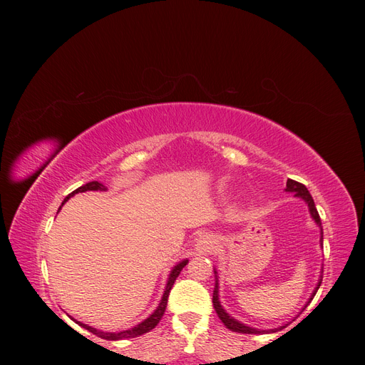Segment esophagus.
Instances as JSON below:
<instances>
[{"label": "esophagus", "mask_w": 365, "mask_h": 365, "mask_svg": "<svg viewBox=\"0 0 365 365\" xmlns=\"http://www.w3.org/2000/svg\"><path fill=\"white\" fill-rule=\"evenodd\" d=\"M216 247V239L212 235H202L196 242V250L201 254L212 252Z\"/></svg>", "instance_id": "esophagus-1"}]
</instances>
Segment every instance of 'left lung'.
<instances>
[{
    "mask_svg": "<svg viewBox=\"0 0 365 365\" xmlns=\"http://www.w3.org/2000/svg\"><path fill=\"white\" fill-rule=\"evenodd\" d=\"M286 192H294L295 196L303 197V200H304V201L307 202V205H309V210H311V215H312V217L315 219V222H317L319 227H322V219H319V215H318V212H317V207H315V204H314L312 196H311V193H309V190L306 189V187H304L302 182H297V181H294V180H288V182H286ZM319 284H322V279H319V282H318V284H317V288H315V291H314V294H312V297H311V300L314 298V295L317 294V291H318V288H319ZM213 306H215V311H216V314H217L220 322L224 323V326H225L227 329L233 330V332H239V334L267 332V330H256V329H251V327H248V326H244L242 323L236 322L235 318H231V317L224 311L222 306H220V303H219V298H217V282H216L215 291H213ZM283 327H284V326H282L280 329H283ZM275 330H277V329H275ZM275 330L272 329L271 332H275Z\"/></svg>",
    "mask_w": 365,
    "mask_h": 365,
    "instance_id": "8db88e82",
    "label": "left lung"
}]
</instances>
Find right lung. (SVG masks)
<instances>
[{
  "label": "right lung",
  "instance_id": "1",
  "mask_svg": "<svg viewBox=\"0 0 365 365\" xmlns=\"http://www.w3.org/2000/svg\"><path fill=\"white\" fill-rule=\"evenodd\" d=\"M88 190H101V192H105V190H106V187H105L102 182H97V181L88 182V184H85V185L79 187V189H76L74 192H71L67 197H65L63 202H62V205H63L65 202H67L73 195H76V193H82V192H88ZM185 264H187V260H182L181 263L176 264V267L172 269V272H170V275H169V280H168V286H165V291H164V294H163L161 303H160V306L157 307V311L153 312L149 318H146L145 322L140 323L138 326L132 327V329H129V330H125V332L109 334V332H101V330H97V329H94V327H90V326H86V324H82V323H77V324L82 326V327H85L86 330H90L91 334H94V335H97V336H101V338H103V339H113V341H114V339L134 338V336H140V335H143V334H148L149 330H152L153 327H155V326L160 323V319L163 318L164 311H165V306H168V298H169V294H170L172 286H173V283H175L176 277H178L180 272L182 271V268L185 267Z\"/></svg>",
  "mask_w": 365,
  "mask_h": 365
}]
</instances>
